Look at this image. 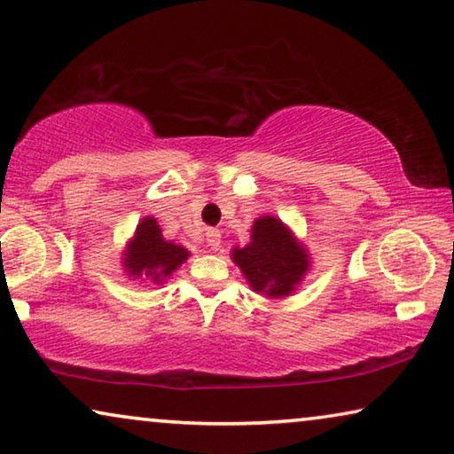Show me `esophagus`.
Masks as SVG:
<instances>
[{
  "mask_svg": "<svg viewBox=\"0 0 454 454\" xmlns=\"http://www.w3.org/2000/svg\"><path fill=\"white\" fill-rule=\"evenodd\" d=\"M205 237H207L208 247H211V249H219L221 247V231H219V229H207Z\"/></svg>",
  "mask_w": 454,
  "mask_h": 454,
  "instance_id": "esophagus-1",
  "label": "esophagus"
}]
</instances>
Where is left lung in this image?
Wrapping results in <instances>:
<instances>
[{
  "instance_id": "8db88e82",
  "label": "left lung",
  "mask_w": 454,
  "mask_h": 454,
  "mask_svg": "<svg viewBox=\"0 0 454 454\" xmlns=\"http://www.w3.org/2000/svg\"><path fill=\"white\" fill-rule=\"evenodd\" d=\"M231 260L251 290L268 298L292 296L310 271L309 249L274 215H262L254 221L249 243L233 247Z\"/></svg>"
}]
</instances>
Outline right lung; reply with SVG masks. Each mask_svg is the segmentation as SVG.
Here are the masks:
<instances>
[{"mask_svg":"<svg viewBox=\"0 0 454 454\" xmlns=\"http://www.w3.org/2000/svg\"><path fill=\"white\" fill-rule=\"evenodd\" d=\"M191 251L174 241H166L154 217L137 223L131 239L125 243L121 266L129 280L164 284L188 260Z\"/></svg>","mask_w":454,"mask_h":454,"instance_id":"1","label":"right lung"}]
</instances>
